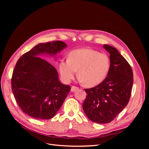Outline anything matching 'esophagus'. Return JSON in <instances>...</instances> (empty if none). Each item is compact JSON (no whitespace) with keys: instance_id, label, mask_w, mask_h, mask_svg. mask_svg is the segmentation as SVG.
I'll use <instances>...</instances> for the list:
<instances>
[{"instance_id":"obj_1","label":"esophagus","mask_w":149,"mask_h":149,"mask_svg":"<svg viewBox=\"0 0 149 149\" xmlns=\"http://www.w3.org/2000/svg\"><path fill=\"white\" fill-rule=\"evenodd\" d=\"M78 89H79L78 87L75 86H72L71 88V91L72 92H74V91H76V90H78Z\"/></svg>"}]
</instances>
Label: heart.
Here are the masks:
<instances>
[{
	"instance_id": "b5f03b06",
	"label": "heart",
	"mask_w": 149,
	"mask_h": 149,
	"mask_svg": "<svg viewBox=\"0 0 149 149\" xmlns=\"http://www.w3.org/2000/svg\"><path fill=\"white\" fill-rule=\"evenodd\" d=\"M110 67V60L105 53L91 48L71 51L68 59H63L59 64L60 73L65 81L73 79L78 70V77L87 86L92 87L105 79Z\"/></svg>"
}]
</instances>
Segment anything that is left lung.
<instances>
[{
  "mask_svg": "<svg viewBox=\"0 0 149 149\" xmlns=\"http://www.w3.org/2000/svg\"><path fill=\"white\" fill-rule=\"evenodd\" d=\"M110 54L107 76L96 86L84 89L87 94L83 109L89 119L96 123H109L129 101L133 84L132 68L117 49L104 45Z\"/></svg>",
  "mask_w": 149,
  "mask_h": 149,
  "instance_id": "left-lung-1",
  "label": "left lung"
}]
</instances>
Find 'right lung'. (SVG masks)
Segmentation results:
<instances>
[{"label": "right lung", "instance_id": "right-lung-1", "mask_svg": "<svg viewBox=\"0 0 149 149\" xmlns=\"http://www.w3.org/2000/svg\"><path fill=\"white\" fill-rule=\"evenodd\" d=\"M66 47L59 40L39 43L17 62L11 79L12 92L21 110L33 118H53L70 91V86L58 79L55 68L39 57L42 53L55 55Z\"/></svg>", "mask_w": 149, "mask_h": 149}]
</instances>
